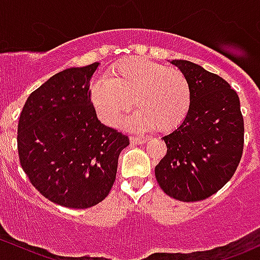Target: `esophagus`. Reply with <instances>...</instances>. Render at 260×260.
<instances>
[{"mask_svg":"<svg viewBox=\"0 0 260 260\" xmlns=\"http://www.w3.org/2000/svg\"><path fill=\"white\" fill-rule=\"evenodd\" d=\"M147 141H148L147 138L137 137V136H133V137H131V143H132V145H145Z\"/></svg>","mask_w":260,"mask_h":260,"instance_id":"obj_1","label":"esophagus"}]
</instances>
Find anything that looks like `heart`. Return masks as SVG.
I'll return each instance as SVG.
<instances>
[{"mask_svg":"<svg viewBox=\"0 0 260 260\" xmlns=\"http://www.w3.org/2000/svg\"><path fill=\"white\" fill-rule=\"evenodd\" d=\"M90 98L106 124L117 125L135 102L138 112L131 119L133 128L170 131L187 115L191 89L180 70L131 57L115 64L106 80L91 85Z\"/></svg>","mask_w":260,"mask_h":260,"instance_id":"1","label":"heart"}]
</instances>
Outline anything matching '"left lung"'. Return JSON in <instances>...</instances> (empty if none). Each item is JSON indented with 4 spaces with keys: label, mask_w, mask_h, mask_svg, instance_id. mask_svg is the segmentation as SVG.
<instances>
[{
    "label": "left lung",
    "mask_w": 260,
    "mask_h": 260,
    "mask_svg": "<svg viewBox=\"0 0 260 260\" xmlns=\"http://www.w3.org/2000/svg\"><path fill=\"white\" fill-rule=\"evenodd\" d=\"M190 84L188 113L165 136L167 153L154 169L165 193L183 203L210 198L233 177L242 159L244 119L237 91L214 73L172 60Z\"/></svg>",
    "instance_id": "obj_1"
}]
</instances>
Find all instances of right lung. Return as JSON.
<instances>
[{"label":"right lung","mask_w":260,"mask_h":260,"mask_svg":"<svg viewBox=\"0 0 260 260\" xmlns=\"http://www.w3.org/2000/svg\"><path fill=\"white\" fill-rule=\"evenodd\" d=\"M99 62L52 75L26 101L17 125L20 164L51 203L86 209L108 196L128 136L96 118L91 75Z\"/></svg>","instance_id":"right-lung-1"}]
</instances>
